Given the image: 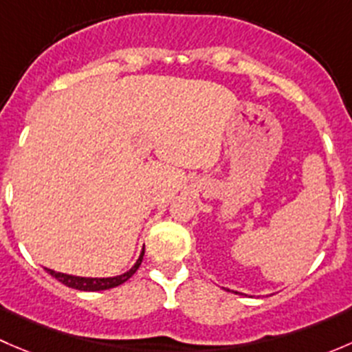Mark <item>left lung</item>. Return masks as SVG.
Wrapping results in <instances>:
<instances>
[{
    "mask_svg": "<svg viewBox=\"0 0 352 352\" xmlns=\"http://www.w3.org/2000/svg\"><path fill=\"white\" fill-rule=\"evenodd\" d=\"M235 293H239V291H235ZM239 294H240V293H239Z\"/></svg>",
    "mask_w": 352,
    "mask_h": 352,
    "instance_id": "1",
    "label": "left lung"
}]
</instances>
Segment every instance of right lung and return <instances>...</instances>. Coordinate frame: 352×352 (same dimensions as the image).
I'll return each instance as SVG.
<instances>
[{
	"instance_id": "obj_1",
	"label": "right lung",
	"mask_w": 352,
	"mask_h": 352,
	"mask_svg": "<svg viewBox=\"0 0 352 352\" xmlns=\"http://www.w3.org/2000/svg\"><path fill=\"white\" fill-rule=\"evenodd\" d=\"M143 255L144 250H141L140 258L136 261V264L129 269L127 272L120 276H113V278H80V276H71V274H65V272H56L52 269H45L52 278L58 279L59 283L66 285L67 287H73V289H80V291H104V289H110V287L120 286L122 283H126L134 272L140 269L141 262H143Z\"/></svg>"
}]
</instances>
